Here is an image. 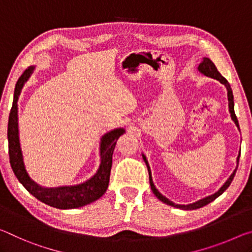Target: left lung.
Returning <instances> with one entry per match:
<instances>
[{
    "label": "left lung",
    "instance_id": "left-lung-1",
    "mask_svg": "<svg viewBox=\"0 0 252 252\" xmlns=\"http://www.w3.org/2000/svg\"><path fill=\"white\" fill-rule=\"evenodd\" d=\"M197 69H199V71L203 73L204 76L207 77H210V78H213V79H217L218 81H220L222 85L225 86L226 90H228V100H229V111L231 114V118H232V121L234 122V124H236L237 127L239 128V123H238V119H237V116L236 114H234V102H233V94H232V89H231L230 87V84L228 82V80L225 79V78L223 76H221V73L218 71V69L216 67V64H214L211 60L209 59V58H203V61L199 64V67H197ZM240 129V128H239ZM239 158H240V153H239L238 155V158H237V164H239ZM143 158H144V162L146 163V166H147V170H148V175H150V184H151V189L152 191H153L154 194L156 195V197L159 201L164 202V203H166L168 205H171V207H174V208H179V209H182V210H195V209H200L202 207H204V205L209 204L210 202H212L217 199L218 196H220L222 193H223L226 189L229 188V185L231 184V182H232L233 177L234 175H236V172H237V168H238V165H237V168L236 170L233 171L232 174L230 175V177L228 179V181L222 185L221 189H219V191L214 193V194L210 195V196H207L204 197V199H202L200 201L197 202H194V203L192 204H188V205H181V204H175L173 203L172 201H170L167 199V197L163 196L160 193L158 192V189L155 188V185L153 183V180H152V173H151V168H150V165H148V162L147 159L145 158V155H143Z\"/></svg>",
    "mask_w": 252,
    "mask_h": 252
}]
</instances>
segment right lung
<instances>
[{
    "label": "right lung",
    "mask_w": 252,
    "mask_h": 252,
    "mask_svg": "<svg viewBox=\"0 0 252 252\" xmlns=\"http://www.w3.org/2000/svg\"><path fill=\"white\" fill-rule=\"evenodd\" d=\"M33 67H29L22 76L19 78L14 89V98L7 124V141H9V156L11 167L15 176L18 177L29 193L36 197L43 203L57 209H76L87 205L98 200L105 194L109 183L111 164H113V153L116 146L119 136L125 133L124 128H117L105 134L101 137L100 143V166L92 179L85 183L73 185V187L60 188H42L36 184L26 170L23 163V156L19 139V125H18V99L21 94L24 82L30 77Z\"/></svg>",
    "instance_id": "1"
}]
</instances>
